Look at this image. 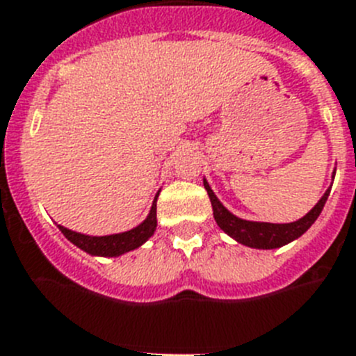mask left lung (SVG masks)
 I'll return each instance as SVG.
<instances>
[{"label": "left lung", "mask_w": 356, "mask_h": 356, "mask_svg": "<svg viewBox=\"0 0 356 356\" xmlns=\"http://www.w3.org/2000/svg\"><path fill=\"white\" fill-rule=\"evenodd\" d=\"M333 177H335V170H333ZM204 188H206L209 200H211L213 216H215L218 227L225 234H229L233 240H236L238 243L252 247V249H277V247H283L286 243L293 242V240H298L317 220V216L321 215L324 204L327 200V195H330V190H332V188H327L324 191V195L319 199V202L315 204L314 208L302 218H299V220L289 222V224H270V222L243 220L240 216L233 215L218 200V197L215 195V191L211 190L206 179H204Z\"/></svg>", "instance_id": "1"}]
</instances>
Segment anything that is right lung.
<instances>
[{
    "label": "right lung",
    "instance_id": "obj_1",
    "mask_svg": "<svg viewBox=\"0 0 356 356\" xmlns=\"http://www.w3.org/2000/svg\"><path fill=\"white\" fill-rule=\"evenodd\" d=\"M161 191V190H159ZM159 191L154 197L152 208L148 211L147 218L141 222L140 225H136L132 229L123 231V233L116 234H105V236H91V234L76 233V231H71L64 225H58V229L63 231L64 236L70 240L73 245H76L79 249H82L84 252L91 256H104V258H116V256H122L129 251H134L138 247L143 245L148 238L152 236L154 231L157 227V197H159Z\"/></svg>",
    "mask_w": 356,
    "mask_h": 356
}]
</instances>
